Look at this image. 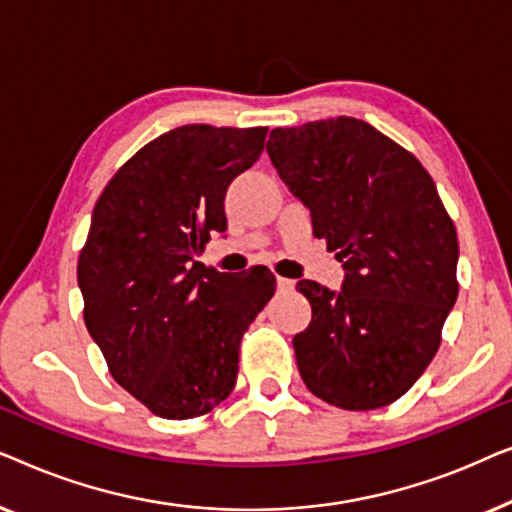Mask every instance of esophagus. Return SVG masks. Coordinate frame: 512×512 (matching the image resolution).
Listing matches in <instances>:
<instances>
[{
    "mask_svg": "<svg viewBox=\"0 0 512 512\" xmlns=\"http://www.w3.org/2000/svg\"><path fill=\"white\" fill-rule=\"evenodd\" d=\"M277 289H279V291H291V289H293V279L277 277Z\"/></svg>",
    "mask_w": 512,
    "mask_h": 512,
    "instance_id": "1",
    "label": "esophagus"
}]
</instances>
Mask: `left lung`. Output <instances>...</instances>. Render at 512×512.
I'll list each match as a JSON object with an SVG mask.
<instances>
[{
	"instance_id": "left-lung-1",
	"label": "left lung",
	"mask_w": 512,
	"mask_h": 512,
	"mask_svg": "<svg viewBox=\"0 0 512 512\" xmlns=\"http://www.w3.org/2000/svg\"><path fill=\"white\" fill-rule=\"evenodd\" d=\"M268 153L345 268L340 291L298 282L312 305L293 338L300 377L335 408H384L440 347L459 293L454 223L422 163L359 118L275 128Z\"/></svg>"
}]
</instances>
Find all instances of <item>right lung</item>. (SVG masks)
<instances>
[{"label": "right lung", "instance_id": "right-lung-1", "mask_svg": "<svg viewBox=\"0 0 512 512\" xmlns=\"http://www.w3.org/2000/svg\"><path fill=\"white\" fill-rule=\"evenodd\" d=\"M268 128L181 125L139 149L93 209L79 256L83 321L109 373L153 415L191 419L226 401L240 342L275 275L205 268L228 226V186L261 156Z\"/></svg>", "mask_w": 512, "mask_h": 512}]
</instances>
